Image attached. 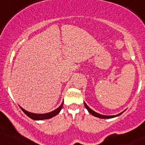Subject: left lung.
<instances>
[{
  "mask_svg": "<svg viewBox=\"0 0 145 145\" xmlns=\"http://www.w3.org/2000/svg\"><path fill=\"white\" fill-rule=\"evenodd\" d=\"M84 105H85V107H86V108L87 109V110L89 111V113H91L92 116H95V117H97V118H101V119H109V118H115V117H117V116H120V115H121V113H123V112L120 113H119V114H118V115H116V116H103V115H101V114H99V113H96L95 111H92V109H90L89 107H88V105H87L85 103H84Z\"/></svg>",
  "mask_w": 145,
  "mask_h": 145,
  "instance_id": "left-lung-1",
  "label": "left lung"
}]
</instances>
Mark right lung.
Listing matches in <instances>:
<instances>
[{"label":"right lung","instance_id":"right-lung-1","mask_svg":"<svg viewBox=\"0 0 145 145\" xmlns=\"http://www.w3.org/2000/svg\"><path fill=\"white\" fill-rule=\"evenodd\" d=\"M63 105V102L62 103V104L61 105V106L59 108H57V109L54 110L53 111H51L50 113H44V114H37V113H30L27 111L25 109H24L23 108L20 107L22 110L24 111V113L25 115H27L29 118H30L31 119L34 120H47V119H50V118H53V117L55 116L56 115H57L58 113L60 112V111L61 110Z\"/></svg>","mask_w":145,"mask_h":145}]
</instances>
